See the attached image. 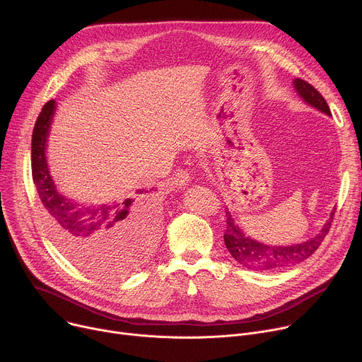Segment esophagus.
I'll return each mask as SVG.
<instances>
[{"instance_id": "obj_1", "label": "esophagus", "mask_w": 362, "mask_h": 362, "mask_svg": "<svg viewBox=\"0 0 362 362\" xmlns=\"http://www.w3.org/2000/svg\"><path fill=\"white\" fill-rule=\"evenodd\" d=\"M189 182H190V175H189V172L186 169H179L175 173V176H173V183L176 186H179V187L186 186Z\"/></svg>"}]
</instances>
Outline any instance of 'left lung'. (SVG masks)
<instances>
[{
	"instance_id": "left-lung-1",
	"label": "left lung",
	"mask_w": 362,
	"mask_h": 362,
	"mask_svg": "<svg viewBox=\"0 0 362 362\" xmlns=\"http://www.w3.org/2000/svg\"><path fill=\"white\" fill-rule=\"evenodd\" d=\"M293 87L299 97L305 103H308L309 106H313L320 112L331 116V110L327 105L325 98L314 86L306 83L305 80L295 78ZM334 214L335 211H332L329 219L320 230V233L311 239H308L306 242L291 246H269L246 236L232 218L230 212L226 211V230L223 235L225 245L239 265L252 271H275L279 268L296 265L308 259V257L320 247L321 242L329 232Z\"/></svg>"
}]
</instances>
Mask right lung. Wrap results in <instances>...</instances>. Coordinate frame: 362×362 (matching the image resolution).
Segmentation results:
<instances>
[{
	"label": "right lung",
	"instance_id": "obj_1",
	"mask_svg": "<svg viewBox=\"0 0 362 362\" xmlns=\"http://www.w3.org/2000/svg\"><path fill=\"white\" fill-rule=\"evenodd\" d=\"M54 110L56 101H47L31 140L33 180L45 225L63 253L83 271L101 278L130 272L139 264L136 253L148 252L156 239L159 211L150 204L146 189L137 190L136 197L101 206H83L63 196L49 176L45 158Z\"/></svg>",
	"mask_w": 362,
	"mask_h": 362
}]
</instances>
